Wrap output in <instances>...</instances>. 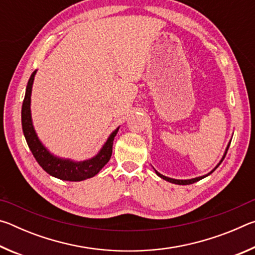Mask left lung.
<instances>
[{"label":"left lung","instance_id":"obj_1","mask_svg":"<svg viewBox=\"0 0 255 255\" xmlns=\"http://www.w3.org/2000/svg\"><path fill=\"white\" fill-rule=\"evenodd\" d=\"M228 147H230V144H228V146H227V148H226V152H225V154H224V157L222 158V161H221V163L223 162V159L225 158V156H226V154H227V150H228ZM219 163V164H221ZM219 164L217 166L215 167V169L210 172V173H213V172L217 169V167L219 166ZM155 172H156V174L158 175V176H161L162 179H164V180H166V181H169V182H172V183H175V184H191V183H195V182H197V181H199V180H201V179H204V178H206L207 175H209V174H207V175H204V176H199V178H195V179H191V180H175V179H171V178H167V176H164V175H162L161 173H158V172L155 170Z\"/></svg>","mask_w":255,"mask_h":255}]
</instances>
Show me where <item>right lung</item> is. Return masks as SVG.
Masks as SVG:
<instances>
[{"label":"right lung","instance_id":"obj_1","mask_svg":"<svg viewBox=\"0 0 255 255\" xmlns=\"http://www.w3.org/2000/svg\"><path fill=\"white\" fill-rule=\"evenodd\" d=\"M34 71L28 81L27 89H25V96L22 103V110H21V123H22V130L24 133L25 140L31 150L32 155L36 158L38 164L44 169L47 173L65 181H82L89 178H92L98 174L106 164L109 162L112 154V145L114 139L117 135L118 129L111 133L108 138L107 143L101 148L100 152L91 159L84 162H72L70 159H62L55 157L47 150L38 139L34 132V129L31 123V114H30V97H31V89L34 80Z\"/></svg>","mask_w":255,"mask_h":255}]
</instances>
